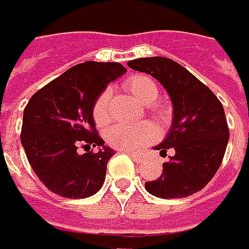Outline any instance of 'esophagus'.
<instances>
[{
	"mask_svg": "<svg viewBox=\"0 0 249 249\" xmlns=\"http://www.w3.org/2000/svg\"><path fill=\"white\" fill-rule=\"evenodd\" d=\"M129 156H130V157L133 159L136 163H142V161H143V157H142V156H139V154H133V153H129Z\"/></svg>",
	"mask_w": 249,
	"mask_h": 249,
	"instance_id": "esophagus-1",
	"label": "esophagus"
}]
</instances>
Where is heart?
Wrapping results in <instances>:
<instances>
[{
  "instance_id": "heart-1",
  "label": "heart",
  "mask_w": 249,
  "mask_h": 249,
  "mask_svg": "<svg viewBox=\"0 0 249 249\" xmlns=\"http://www.w3.org/2000/svg\"><path fill=\"white\" fill-rule=\"evenodd\" d=\"M126 89L133 95L139 102L144 105H150L151 110L157 117H164L166 110L156 107L151 105L159 98V86L150 76L146 75H133L124 83ZM109 99L110 90L105 89L99 93L92 106V116L95 123L99 126H105L110 122L109 112ZM157 137L156 127L150 123H140V124H116L110 127L106 133L107 143L117 150L137 153Z\"/></svg>"
}]
</instances>
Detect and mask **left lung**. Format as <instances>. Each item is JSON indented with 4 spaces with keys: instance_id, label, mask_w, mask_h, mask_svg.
I'll use <instances>...</instances> for the list:
<instances>
[{
    "instance_id": "1",
    "label": "left lung",
    "mask_w": 249,
    "mask_h": 249,
    "mask_svg": "<svg viewBox=\"0 0 249 249\" xmlns=\"http://www.w3.org/2000/svg\"><path fill=\"white\" fill-rule=\"evenodd\" d=\"M159 80L173 103V124L166 139L156 146L161 156L174 154L163 163L157 180L146 190L160 198H184L201 188L220 169L230 139L221 102L186 68L163 56L140 58L127 63Z\"/></svg>"
}]
</instances>
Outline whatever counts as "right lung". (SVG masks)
I'll list each match as a JSON object with an SVG mask.
<instances>
[{
	"mask_svg": "<svg viewBox=\"0 0 249 249\" xmlns=\"http://www.w3.org/2000/svg\"><path fill=\"white\" fill-rule=\"evenodd\" d=\"M126 68L117 62L79 63L39 89L24 109L21 143L38 178L65 198H86L103 186L115 150L99 137L92 106ZM82 145L86 153L79 155ZM99 145V152L90 151Z\"/></svg>",
	"mask_w": 249,
	"mask_h": 249,
	"instance_id": "right-lung-1",
	"label": "right lung"
}]
</instances>
